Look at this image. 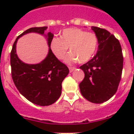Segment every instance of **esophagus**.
<instances>
[{"label": "esophagus", "instance_id": "34e87169", "mask_svg": "<svg viewBox=\"0 0 134 134\" xmlns=\"http://www.w3.org/2000/svg\"><path fill=\"white\" fill-rule=\"evenodd\" d=\"M76 68L75 67H69V72H72V71L75 69Z\"/></svg>", "mask_w": 134, "mask_h": 134}]
</instances>
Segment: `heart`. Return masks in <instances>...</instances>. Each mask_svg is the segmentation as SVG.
<instances>
[{"label": "heart", "instance_id": "heart-1", "mask_svg": "<svg viewBox=\"0 0 134 134\" xmlns=\"http://www.w3.org/2000/svg\"><path fill=\"white\" fill-rule=\"evenodd\" d=\"M97 45L98 40L94 33L75 28L64 30L60 37L53 38L50 44L52 52L58 60L65 58L69 47L70 53L65 58L68 64L76 61L87 63L94 54Z\"/></svg>", "mask_w": 134, "mask_h": 134}]
</instances>
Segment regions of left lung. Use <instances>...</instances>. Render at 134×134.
<instances>
[{"instance_id": "obj_1", "label": "left lung", "mask_w": 134, "mask_h": 134, "mask_svg": "<svg viewBox=\"0 0 134 134\" xmlns=\"http://www.w3.org/2000/svg\"><path fill=\"white\" fill-rule=\"evenodd\" d=\"M98 40V50L93 58L80 67L85 77L79 84L82 95L89 102L102 104L116 92L123 68L122 48L108 30L91 26Z\"/></svg>"}]
</instances>
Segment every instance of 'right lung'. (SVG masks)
I'll return each instance as SVG.
<instances>
[{"instance_id": "obj_1", "label": "right lung", "mask_w": 134, "mask_h": 134, "mask_svg": "<svg viewBox=\"0 0 134 134\" xmlns=\"http://www.w3.org/2000/svg\"><path fill=\"white\" fill-rule=\"evenodd\" d=\"M48 27L29 28L17 37L10 53L12 76L16 87L22 95L39 106H49L56 102L61 95L62 83L69 74L68 67L58 60L51 49V41L53 34H44ZM30 32L38 33L47 38L49 52L47 57L37 64H27L18 58L16 54L18 40Z\"/></svg>"}]
</instances>
